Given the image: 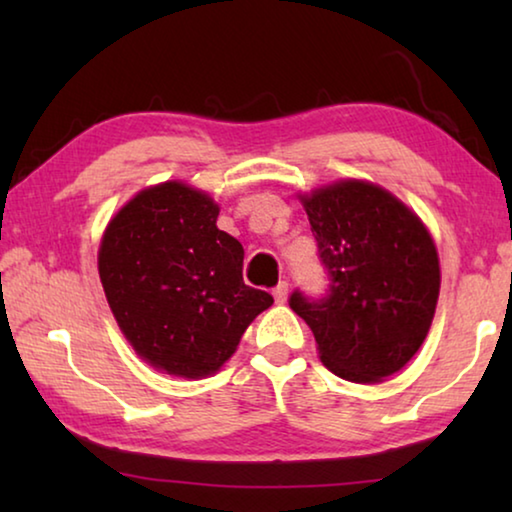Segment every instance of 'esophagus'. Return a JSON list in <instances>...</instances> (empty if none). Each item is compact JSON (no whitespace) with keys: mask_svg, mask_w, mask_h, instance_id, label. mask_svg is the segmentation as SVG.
Here are the masks:
<instances>
[{"mask_svg":"<svg viewBox=\"0 0 512 512\" xmlns=\"http://www.w3.org/2000/svg\"><path fill=\"white\" fill-rule=\"evenodd\" d=\"M273 298H275V302H287V298H289V284L287 282H280L277 284V287L273 289Z\"/></svg>","mask_w":512,"mask_h":512,"instance_id":"34e87169","label":"esophagus"}]
</instances>
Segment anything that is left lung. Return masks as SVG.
Listing matches in <instances>:
<instances>
[{
	"mask_svg": "<svg viewBox=\"0 0 512 512\" xmlns=\"http://www.w3.org/2000/svg\"><path fill=\"white\" fill-rule=\"evenodd\" d=\"M332 277L329 296L296 291L291 309L311 327L336 377L379 384L420 350L440 293V259L427 225L377 183L341 178L298 194Z\"/></svg>",
	"mask_w": 512,
	"mask_h": 512,
	"instance_id": "8db88e82",
	"label": "left lung"
}]
</instances>
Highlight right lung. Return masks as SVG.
<instances>
[{"instance_id":"right-lung-1","label":"right lung","mask_w":512,"mask_h":512,"mask_svg":"<svg viewBox=\"0 0 512 512\" xmlns=\"http://www.w3.org/2000/svg\"><path fill=\"white\" fill-rule=\"evenodd\" d=\"M216 216L210 194L167 180L140 189L101 235L97 266L112 316L137 357L164 375L219 372L273 305L244 284V248Z\"/></svg>"}]
</instances>
